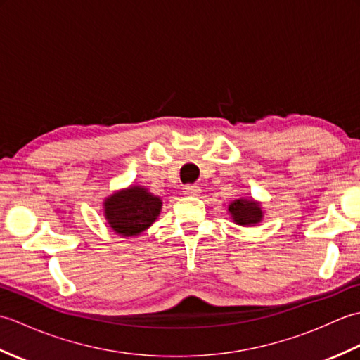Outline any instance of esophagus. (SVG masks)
Segmentation results:
<instances>
[{"label":"esophagus","instance_id":"obj_1","mask_svg":"<svg viewBox=\"0 0 360 360\" xmlns=\"http://www.w3.org/2000/svg\"><path fill=\"white\" fill-rule=\"evenodd\" d=\"M184 193L190 195V196H196L201 193V187L196 184H187V186H184Z\"/></svg>","mask_w":360,"mask_h":360}]
</instances>
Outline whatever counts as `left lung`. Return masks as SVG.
Instances as JSON below:
<instances>
[{
  "label": "left lung",
  "mask_w": 360,
  "mask_h": 360,
  "mask_svg": "<svg viewBox=\"0 0 360 360\" xmlns=\"http://www.w3.org/2000/svg\"><path fill=\"white\" fill-rule=\"evenodd\" d=\"M229 212L232 213V218L236 224L250 226L262 221L263 212L259 209V204L249 200H235L229 205Z\"/></svg>",
  "instance_id": "obj_1"
}]
</instances>
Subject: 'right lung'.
<instances>
[{"label": "right lung", "mask_w": 360, "mask_h": 360, "mask_svg": "<svg viewBox=\"0 0 360 360\" xmlns=\"http://www.w3.org/2000/svg\"><path fill=\"white\" fill-rule=\"evenodd\" d=\"M160 205L158 196L136 186L110 196L105 201V217L116 233L136 236L155 223Z\"/></svg>", "instance_id": "add662e5"}]
</instances>
